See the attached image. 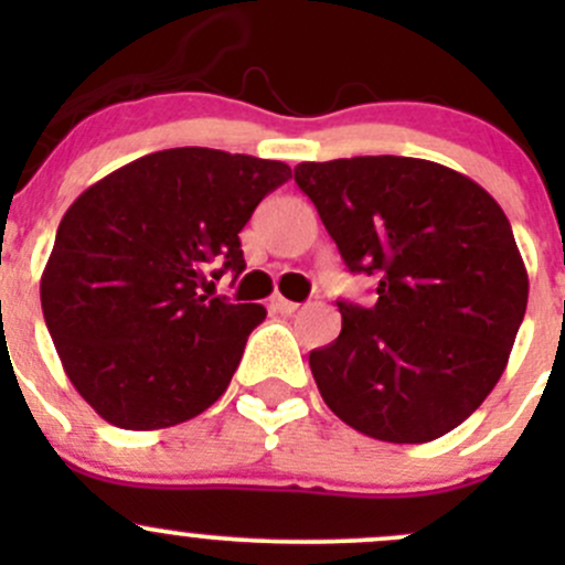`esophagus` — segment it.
I'll list each match as a JSON object with an SVG mask.
<instances>
[{
    "instance_id": "1",
    "label": "esophagus",
    "mask_w": 565,
    "mask_h": 565,
    "mask_svg": "<svg viewBox=\"0 0 565 565\" xmlns=\"http://www.w3.org/2000/svg\"><path fill=\"white\" fill-rule=\"evenodd\" d=\"M270 309L273 311H278V315H295V311L300 309V303H295V300H287V298H281V295H276V298L270 300Z\"/></svg>"
}]
</instances>
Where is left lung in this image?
I'll use <instances>...</instances> for the list:
<instances>
[{
	"instance_id": "left-lung-1",
	"label": "left lung",
	"mask_w": 565,
	"mask_h": 565,
	"mask_svg": "<svg viewBox=\"0 0 565 565\" xmlns=\"http://www.w3.org/2000/svg\"><path fill=\"white\" fill-rule=\"evenodd\" d=\"M295 182L344 265L380 278L372 309L339 300V339L309 355L324 404L383 443L457 429L498 385L527 309L500 204L424 158L298 163Z\"/></svg>"
}]
</instances>
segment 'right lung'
I'll list each match as a JSON object with an SVG mask.
<instances>
[{
    "mask_svg": "<svg viewBox=\"0 0 565 565\" xmlns=\"http://www.w3.org/2000/svg\"><path fill=\"white\" fill-rule=\"evenodd\" d=\"M289 177L281 161L174 147L125 163L67 207L40 303L67 380L100 418L167 429L224 396L267 311L196 289L207 270H246L237 235Z\"/></svg>",
    "mask_w": 565,
    "mask_h": 565,
    "instance_id": "add662e5",
    "label": "right lung"
}]
</instances>
